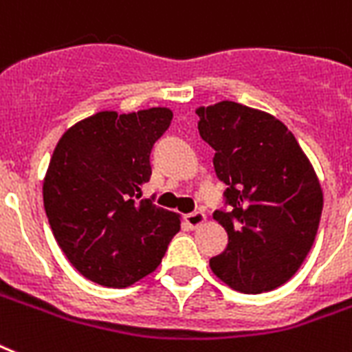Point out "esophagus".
Segmentation results:
<instances>
[{
	"instance_id": "obj_1",
	"label": "esophagus",
	"mask_w": 352,
	"mask_h": 352,
	"mask_svg": "<svg viewBox=\"0 0 352 352\" xmlns=\"http://www.w3.org/2000/svg\"><path fill=\"white\" fill-rule=\"evenodd\" d=\"M184 221L189 229H196V227H199V225L205 221V214L204 212H199V210H196V212H189V214L184 216Z\"/></svg>"
}]
</instances>
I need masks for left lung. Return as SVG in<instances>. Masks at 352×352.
Wrapping results in <instances>:
<instances>
[{
	"label": "left lung",
	"instance_id": "left-lung-1",
	"mask_svg": "<svg viewBox=\"0 0 352 352\" xmlns=\"http://www.w3.org/2000/svg\"><path fill=\"white\" fill-rule=\"evenodd\" d=\"M214 148V173L227 185L214 220L227 230L210 269L227 285L256 294L285 283L316 238L323 196L296 138L280 120L234 101L196 111Z\"/></svg>",
	"mask_w": 352,
	"mask_h": 352
}]
</instances>
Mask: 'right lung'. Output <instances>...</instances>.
I'll return each instance as SVG.
<instances>
[{"instance_id": "obj_1", "label": "right lung", "mask_w": 352, "mask_h": 352, "mask_svg": "<svg viewBox=\"0 0 352 352\" xmlns=\"http://www.w3.org/2000/svg\"><path fill=\"white\" fill-rule=\"evenodd\" d=\"M173 122L168 109L98 112L58 142L43 182L50 229L76 271L129 287L160 265L179 216L142 198L151 153Z\"/></svg>"}]
</instances>
